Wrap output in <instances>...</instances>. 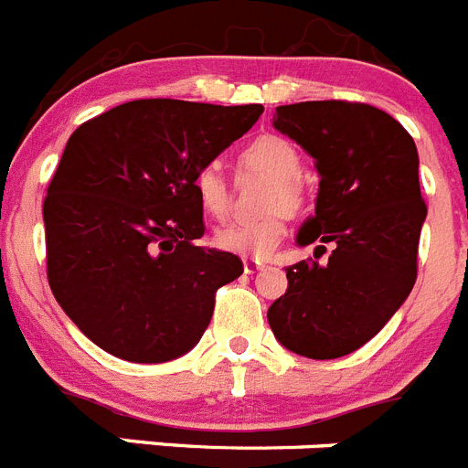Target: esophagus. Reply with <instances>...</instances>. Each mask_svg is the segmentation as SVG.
Segmentation results:
<instances>
[{"label": "esophagus", "instance_id": "34e87169", "mask_svg": "<svg viewBox=\"0 0 468 468\" xmlns=\"http://www.w3.org/2000/svg\"><path fill=\"white\" fill-rule=\"evenodd\" d=\"M260 270H264V262L253 258H243V271H246V274H255V271Z\"/></svg>", "mask_w": 468, "mask_h": 468}]
</instances>
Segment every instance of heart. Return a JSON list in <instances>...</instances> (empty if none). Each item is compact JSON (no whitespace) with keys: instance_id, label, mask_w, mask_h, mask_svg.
Segmentation results:
<instances>
[{"instance_id":"heart-1","label":"heart","mask_w":468,"mask_h":468,"mask_svg":"<svg viewBox=\"0 0 468 468\" xmlns=\"http://www.w3.org/2000/svg\"><path fill=\"white\" fill-rule=\"evenodd\" d=\"M241 164L246 168L264 173L271 177L264 206L274 213L260 220L229 222L215 231V243L222 250L246 255V258H267L283 241L288 225L285 213L300 215L307 206V192L302 187V156L291 140L281 135H260L248 143L241 152ZM197 201L206 215L225 218L229 210V185L220 168L213 164L198 168L192 177Z\"/></svg>"}]
</instances>
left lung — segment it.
I'll list each match as a JSON object with an SVG mask.
<instances>
[{"mask_svg": "<svg viewBox=\"0 0 468 468\" xmlns=\"http://www.w3.org/2000/svg\"><path fill=\"white\" fill-rule=\"evenodd\" d=\"M274 126L316 159V215L300 246L328 262L285 267L288 291L267 312L276 340L328 361L361 349L387 325L417 279L427 218L415 140L391 114L366 102L312 101L276 107Z\"/></svg>", "mask_w": 468, "mask_h": 468, "instance_id": "left-lung-1", "label": "left lung"}]
</instances>
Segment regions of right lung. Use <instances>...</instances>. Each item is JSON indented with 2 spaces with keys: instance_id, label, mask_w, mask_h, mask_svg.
Returning a JSON list of instances; mask_svg holds the SVG:
<instances>
[{
  "instance_id": "obj_1",
  "label": "right lung",
  "mask_w": 468,
  "mask_h": 468,
  "mask_svg": "<svg viewBox=\"0 0 468 468\" xmlns=\"http://www.w3.org/2000/svg\"><path fill=\"white\" fill-rule=\"evenodd\" d=\"M262 105L147 98L69 135L44 198L47 276L90 342L131 363H166L201 340L215 292L243 274L197 246L194 173L258 122Z\"/></svg>"
}]
</instances>
